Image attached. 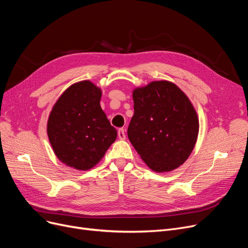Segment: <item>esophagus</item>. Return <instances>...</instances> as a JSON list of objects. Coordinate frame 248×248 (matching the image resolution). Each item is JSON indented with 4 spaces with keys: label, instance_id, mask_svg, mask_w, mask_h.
<instances>
[{
    "label": "esophagus",
    "instance_id": "1",
    "mask_svg": "<svg viewBox=\"0 0 248 248\" xmlns=\"http://www.w3.org/2000/svg\"><path fill=\"white\" fill-rule=\"evenodd\" d=\"M117 135H118V138H120L121 140L125 139V134H124V128H120V130H118V132H117Z\"/></svg>",
    "mask_w": 248,
    "mask_h": 248
}]
</instances>
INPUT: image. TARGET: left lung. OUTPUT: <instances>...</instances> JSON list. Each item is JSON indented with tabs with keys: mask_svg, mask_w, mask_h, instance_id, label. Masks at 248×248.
I'll return each instance as SVG.
<instances>
[{
	"mask_svg": "<svg viewBox=\"0 0 248 248\" xmlns=\"http://www.w3.org/2000/svg\"><path fill=\"white\" fill-rule=\"evenodd\" d=\"M134 115L127 137L155 172L184 164L197 143L199 116L186 93L174 83L153 81L133 91Z\"/></svg>",
	"mask_w": 248,
	"mask_h": 248,
	"instance_id": "left-lung-1",
	"label": "left lung"
}]
</instances>
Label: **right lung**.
<instances>
[{"label":"right lung","mask_w":248,"mask_h":248,"mask_svg":"<svg viewBox=\"0 0 248 248\" xmlns=\"http://www.w3.org/2000/svg\"><path fill=\"white\" fill-rule=\"evenodd\" d=\"M101 95V89L89 80L74 83L49 113V143L58 159L69 167L93 168L116 140L117 132L100 106Z\"/></svg>","instance_id":"obj_1"}]
</instances>
